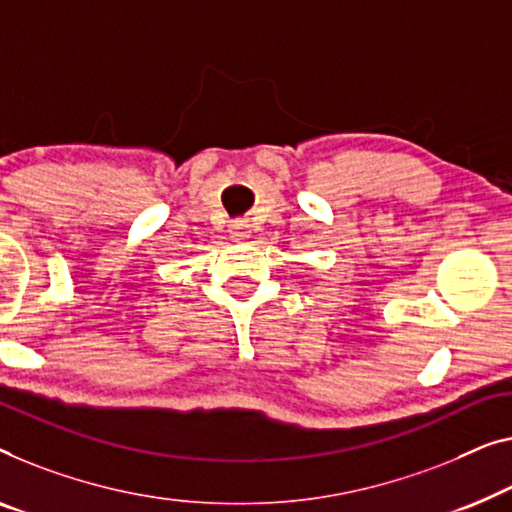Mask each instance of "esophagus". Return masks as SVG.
<instances>
[{
	"instance_id": "esophagus-1",
	"label": "esophagus",
	"mask_w": 512,
	"mask_h": 512,
	"mask_svg": "<svg viewBox=\"0 0 512 512\" xmlns=\"http://www.w3.org/2000/svg\"><path fill=\"white\" fill-rule=\"evenodd\" d=\"M249 233H251V228H249L247 221H235V224H231V238L233 240H238V242L247 240Z\"/></svg>"
}]
</instances>
